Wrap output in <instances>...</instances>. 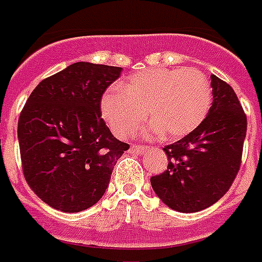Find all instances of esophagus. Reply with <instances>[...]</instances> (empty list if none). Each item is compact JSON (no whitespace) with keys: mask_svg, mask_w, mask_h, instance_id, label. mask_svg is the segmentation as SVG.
Here are the masks:
<instances>
[{"mask_svg":"<svg viewBox=\"0 0 262 262\" xmlns=\"http://www.w3.org/2000/svg\"><path fill=\"white\" fill-rule=\"evenodd\" d=\"M129 151H130L132 154H137V155H141V154H144V152L147 151V148L141 147V145H136V144H133Z\"/></svg>","mask_w":262,"mask_h":262,"instance_id":"1","label":"esophagus"}]
</instances>
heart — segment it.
<instances>
[{
  "label": "heart",
  "mask_w": 262,
  "mask_h": 262,
  "mask_svg": "<svg viewBox=\"0 0 262 262\" xmlns=\"http://www.w3.org/2000/svg\"><path fill=\"white\" fill-rule=\"evenodd\" d=\"M212 90L197 69H148L132 75L121 90L106 91L100 99V113L117 137L126 139L147 118V137L162 135L175 140L193 132L207 117Z\"/></svg>",
  "instance_id": "1"
}]
</instances>
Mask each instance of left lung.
Segmentation results:
<instances>
[{"instance_id":"8db88e82","label":"left lung","mask_w":262,"mask_h":262,"mask_svg":"<svg viewBox=\"0 0 262 262\" xmlns=\"http://www.w3.org/2000/svg\"><path fill=\"white\" fill-rule=\"evenodd\" d=\"M211 87L213 100L207 118L163 148L170 160L167 170L151 178L162 203L183 213L203 211L222 199L241 166L246 115L227 83L211 75Z\"/></svg>"}]
</instances>
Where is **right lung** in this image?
<instances>
[{
  "mask_svg": "<svg viewBox=\"0 0 262 262\" xmlns=\"http://www.w3.org/2000/svg\"><path fill=\"white\" fill-rule=\"evenodd\" d=\"M122 68L76 62L42 80L18 118L23 172L54 209L75 213L104 194L117 160L129 144L111 135L100 99Z\"/></svg>",
  "mask_w": 262,
  "mask_h": 262,
  "instance_id": "add662e5",
  "label": "right lung"
}]
</instances>
